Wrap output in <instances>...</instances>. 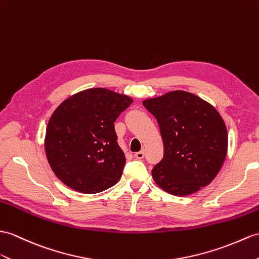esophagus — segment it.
<instances>
[{"label":"esophagus","mask_w":259,"mask_h":259,"mask_svg":"<svg viewBox=\"0 0 259 259\" xmlns=\"http://www.w3.org/2000/svg\"><path fill=\"white\" fill-rule=\"evenodd\" d=\"M134 157H135L136 159H143L144 157H145V153H144L143 150H141V151H138V153H135Z\"/></svg>","instance_id":"1"}]
</instances>
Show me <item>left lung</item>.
Wrapping results in <instances>:
<instances>
[{
  "label": "left lung",
  "mask_w": 259,
  "mask_h": 259,
  "mask_svg": "<svg viewBox=\"0 0 259 259\" xmlns=\"http://www.w3.org/2000/svg\"><path fill=\"white\" fill-rule=\"evenodd\" d=\"M159 125L162 159L155 182L175 195L197 192L215 178L228 153V132L219 112L202 99L174 91L143 102Z\"/></svg>",
  "instance_id": "1"
}]
</instances>
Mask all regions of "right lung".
<instances>
[{
    "label": "right lung",
    "instance_id": "obj_1",
    "mask_svg": "<svg viewBox=\"0 0 259 259\" xmlns=\"http://www.w3.org/2000/svg\"><path fill=\"white\" fill-rule=\"evenodd\" d=\"M133 102L103 88L64 101L49 119L45 149L60 181L75 191L98 193L114 186L125 165L114 122Z\"/></svg>",
    "mask_w": 259,
    "mask_h": 259
}]
</instances>
